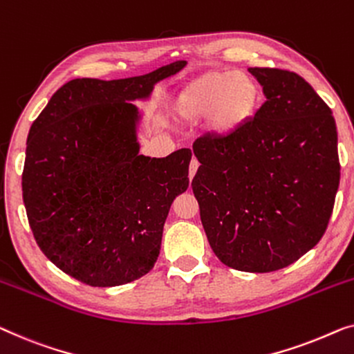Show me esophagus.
<instances>
[{"instance_id": "1", "label": "esophagus", "mask_w": 354, "mask_h": 354, "mask_svg": "<svg viewBox=\"0 0 354 354\" xmlns=\"http://www.w3.org/2000/svg\"><path fill=\"white\" fill-rule=\"evenodd\" d=\"M198 167H199V162H198V160H193L189 161V169H188V177H189V182H192V178L194 177V174H196V171H198Z\"/></svg>"}]
</instances>
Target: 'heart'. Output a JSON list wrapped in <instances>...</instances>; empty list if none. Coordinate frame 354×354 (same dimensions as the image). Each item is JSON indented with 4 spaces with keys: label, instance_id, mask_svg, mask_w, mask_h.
<instances>
[{
    "label": "heart",
    "instance_id": "heart-1",
    "mask_svg": "<svg viewBox=\"0 0 354 354\" xmlns=\"http://www.w3.org/2000/svg\"><path fill=\"white\" fill-rule=\"evenodd\" d=\"M259 105V86L245 73L232 70L207 71L180 92L177 113L187 122L211 116V131L228 136L245 124Z\"/></svg>",
    "mask_w": 354,
    "mask_h": 354
}]
</instances>
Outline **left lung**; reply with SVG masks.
I'll return each mask as SVG.
<instances>
[{
	"label": "left lung",
	"instance_id": "obj_1",
	"mask_svg": "<svg viewBox=\"0 0 354 354\" xmlns=\"http://www.w3.org/2000/svg\"><path fill=\"white\" fill-rule=\"evenodd\" d=\"M266 102L232 134L193 143L209 244L230 268L270 273L319 243L340 182L332 110L294 71L249 68Z\"/></svg>",
	"mask_w": 354,
	"mask_h": 354
}]
</instances>
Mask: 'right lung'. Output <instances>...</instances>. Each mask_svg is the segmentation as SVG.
Instances as JSON below:
<instances>
[{
  "label": "right lung",
  "instance_id": "add662e5",
  "mask_svg": "<svg viewBox=\"0 0 354 354\" xmlns=\"http://www.w3.org/2000/svg\"><path fill=\"white\" fill-rule=\"evenodd\" d=\"M177 60L124 80L76 78L50 97L30 127L22 194L33 236L64 273L94 288L147 274L160 255L162 227L188 188L192 150L139 155V110Z\"/></svg>",
  "mask_w": 354,
  "mask_h": 354
}]
</instances>
